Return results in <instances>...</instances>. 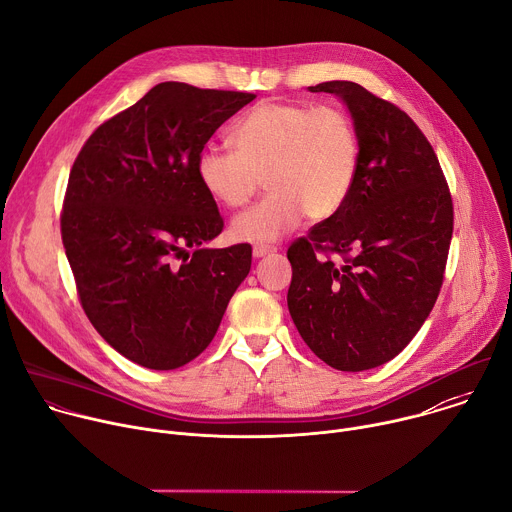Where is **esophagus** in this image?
I'll return each instance as SVG.
<instances>
[{
    "mask_svg": "<svg viewBox=\"0 0 512 512\" xmlns=\"http://www.w3.org/2000/svg\"><path fill=\"white\" fill-rule=\"evenodd\" d=\"M277 249L275 247H271V245H255L253 247V257L255 259H261V257H265V255H273Z\"/></svg>",
    "mask_w": 512,
    "mask_h": 512,
    "instance_id": "esophagus-1",
    "label": "esophagus"
}]
</instances>
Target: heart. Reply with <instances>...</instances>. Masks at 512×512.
<instances>
[{
	"label": "heart",
	"mask_w": 512,
	"mask_h": 512,
	"mask_svg": "<svg viewBox=\"0 0 512 512\" xmlns=\"http://www.w3.org/2000/svg\"><path fill=\"white\" fill-rule=\"evenodd\" d=\"M231 141L235 152L202 150L196 174L206 194L227 208L245 206L263 178L269 194L235 218L237 241H277L304 216L326 221L352 190L360 143L354 121L336 105L263 101L237 121Z\"/></svg>",
	"instance_id": "b5f03b06"
}]
</instances>
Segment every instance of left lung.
I'll return each instance as SVG.
<instances>
[{"mask_svg":"<svg viewBox=\"0 0 512 512\" xmlns=\"http://www.w3.org/2000/svg\"><path fill=\"white\" fill-rule=\"evenodd\" d=\"M310 91L344 101L360 156L342 208L287 249V308L332 369L369 371L411 342L440 296L452 194L431 143L397 105L350 81Z\"/></svg>","mask_w":512,"mask_h":512,"instance_id":"left-lung-1","label":"left lung"}]
</instances>
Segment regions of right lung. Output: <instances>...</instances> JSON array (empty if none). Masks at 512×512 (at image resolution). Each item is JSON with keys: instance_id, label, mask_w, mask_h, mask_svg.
<instances>
[{"instance_id": "1", "label": "right lung", "mask_w": 512, "mask_h": 512, "mask_svg": "<svg viewBox=\"0 0 512 512\" xmlns=\"http://www.w3.org/2000/svg\"><path fill=\"white\" fill-rule=\"evenodd\" d=\"M253 99L160 83L101 123L72 164L60 233L81 306L107 344L145 369L194 360L251 269L249 243L206 249L225 221L196 162Z\"/></svg>"}]
</instances>
